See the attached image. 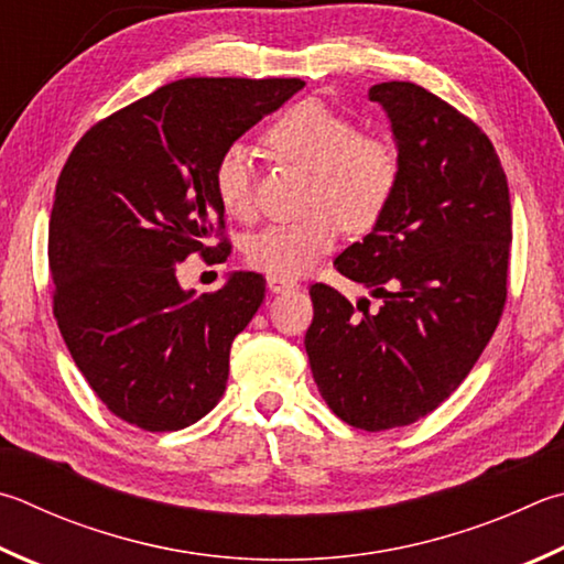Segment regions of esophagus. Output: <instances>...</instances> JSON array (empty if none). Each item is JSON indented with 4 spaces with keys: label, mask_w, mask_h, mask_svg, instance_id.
Here are the masks:
<instances>
[{
    "label": "esophagus",
    "mask_w": 564,
    "mask_h": 564,
    "mask_svg": "<svg viewBox=\"0 0 564 564\" xmlns=\"http://www.w3.org/2000/svg\"><path fill=\"white\" fill-rule=\"evenodd\" d=\"M269 291H271V293L299 291V283L291 281V279H281V275H269Z\"/></svg>",
    "instance_id": "esophagus-1"
}]
</instances>
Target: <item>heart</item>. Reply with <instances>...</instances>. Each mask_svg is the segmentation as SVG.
<instances>
[{"instance_id": "heart-1", "label": "heart", "mask_w": 564, "mask_h": 564, "mask_svg": "<svg viewBox=\"0 0 564 564\" xmlns=\"http://www.w3.org/2000/svg\"><path fill=\"white\" fill-rule=\"evenodd\" d=\"M275 158L311 170V214L293 224H273L249 241L253 269L281 279L308 273L335 249L343 229L370 231L392 204L402 160L382 135L360 132L352 118L321 100H301L275 118L263 135ZM214 192L227 214L251 219L256 180L247 148L231 145L214 167Z\"/></svg>"}]
</instances>
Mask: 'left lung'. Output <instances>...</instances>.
Returning <instances> with one entry per match:
<instances>
[{"label": "left lung", "instance_id": "1", "mask_svg": "<svg viewBox=\"0 0 564 564\" xmlns=\"http://www.w3.org/2000/svg\"><path fill=\"white\" fill-rule=\"evenodd\" d=\"M392 122L402 175L392 204L335 269L382 299L362 308L311 285L313 380L365 432L414 424L456 392L496 333L508 295L510 194L494 142L426 88H370Z\"/></svg>", "mask_w": 564, "mask_h": 564}]
</instances>
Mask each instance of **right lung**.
<instances>
[{
  "label": "right lung",
  "instance_id": "right-lung-1",
  "mask_svg": "<svg viewBox=\"0 0 564 564\" xmlns=\"http://www.w3.org/2000/svg\"><path fill=\"white\" fill-rule=\"evenodd\" d=\"M301 78H182L96 122L56 182L48 224L54 317L70 357L112 414L177 432L227 389L231 343L259 311L265 279L231 273L184 291L189 253L227 261L219 155L279 110Z\"/></svg>",
  "mask_w": 564,
  "mask_h": 564
}]
</instances>
